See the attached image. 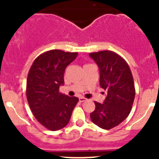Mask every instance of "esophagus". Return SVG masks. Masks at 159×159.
Here are the masks:
<instances>
[{"instance_id":"34e87169","label":"esophagus","mask_w":159,"mask_h":159,"mask_svg":"<svg viewBox=\"0 0 159 159\" xmlns=\"http://www.w3.org/2000/svg\"><path fill=\"white\" fill-rule=\"evenodd\" d=\"M79 101L81 102H86V101H87V98H85L81 97V98H79Z\"/></svg>"}]
</instances>
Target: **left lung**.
Listing matches in <instances>:
<instances>
[{
  "label": "left lung",
  "mask_w": 159,
  "mask_h": 159,
  "mask_svg": "<svg viewBox=\"0 0 159 159\" xmlns=\"http://www.w3.org/2000/svg\"><path fill=\"white\" fill-rule=\"evenodd\" d=\"M89 55L99 68L101 88L107 91L104 103L94 102L95 109L90 117L96 125L108 130L122 122L131 111L135 96L132 74L125 60L114 51Z\"/></svg>",
  "instance_id": "1"
}]
</instances>
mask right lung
Instances as JSON below:
<instances>
[{
  "instance_id": "add662e5",
  "label": "right lung",
  "mask_w": 159,
  "mask_h": 159,
  "mask_svg": "<svg viewBox=\"0 0 159 159\" xmlns=\"http://www.w3.org/2000/svg\"><path fill=\"white\" fill-rule=\"evenodd\" d=\"M78 52L51 50L40 54L32 64L27 78L26 95L32 113L38 122L51 131L68 124L78 98L59 92L65 84V68Z\"/></svg>"
}]
</instances>
